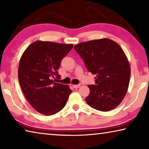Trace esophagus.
I'll return each mask as SVG.
<instances>
[{
  "mask_svg": "<svg viewBox=\"0 0 149 149\" xmlns=\"http://www.w3.org/2000/svg\"><path fill=\"white\" fill-rule=\"evenodd\" d=\"M72 86H73V87L75 88V89H77V88H79V87L81 86V85H80V84H77V85H73Z\"/></svg>",
  "mask_w": 149,
  "mask_h": 149,
  "instance_id": "34e87169",
  "label": "esophagus"
}]
</instances>
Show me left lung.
Wrapping results in <instances>:
<instances>
[{
    "label": "left lung",
    "mask_w": 149,
    "mask_h": 149,
    "mask_svg": "<svg viewBox=\"0 0 149 149\" xmlns=\"http://www.w3.org/2000/svg\"><path fill=\"white\" fill-rule=\"evenodd\" d=\"M74 49L88 71L96 75L95 84L88 85L90 93L85 101L102 112L114 109L125 97L130 79V63L123 49L107 38L80 42Z\"/></svg>",
    "instance_id": "1"
}]
</instances>
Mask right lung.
I'll return each mask as SVG.
<instances>
[{"label": "right lung", "mask_w": 149, "mask_h": 149, "mask_svg": "<svg viewBox=\"0 0 149 149\" xmlns=\"http://www.w3.org/2000/svg\"><path fill=\"white\" fill-rule=\"evenodd\" d=\"M73 44L37 41L24 52L18 68L20 87L27 101L37 112L50 116L65 107L72 90L68 85L54 82L63 58Z\"/></svg>", "instance_id": "right-lung-1"}]
</instances>
